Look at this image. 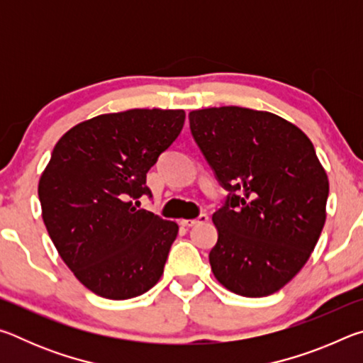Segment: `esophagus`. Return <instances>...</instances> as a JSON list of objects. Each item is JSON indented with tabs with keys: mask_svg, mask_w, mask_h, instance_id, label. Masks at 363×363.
Here are the masks:
<instances>
[{
	"mask_svg": "<svg viewBox=\"0 0 363 363\" xmlns=\"http://www.w3.org/2000/svg\"><path fill=\"white\" fill-rule=\"evenodd\" d=\"M206 220H208V214L201 213L200 216L195 218V219H182L181 220V225H184V227H194L196 224H203V223H206Z\"/></svg>",
	"mask_w": 363,
	"mask_h": 363,
	"instance_id": "esophagus-1",
	"label": "esophagus"
}]
</instances>
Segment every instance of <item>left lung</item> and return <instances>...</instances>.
Here are the masks:
<instances>
[{
    "label": "left lung",
    "mask_w": 363,
    "mask_h": 363,
    "mask_svg": "<svg viewBox=\"0 0 363 363\" xmlns=\"http://www.w3.org/2000/svg\"><path fill=\"white\" fill-rule=\"evenodd\" d=\"M189 120L229 192L213 214L214 277L240 296H269L314 251L327 218V173L309 138L274 113L230 106L194 110Z\"/></svg>",
    "instance_id": "left-lung-1"
}]
</instances>
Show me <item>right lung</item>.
I'll use <instances>...</instances> for the list:
<instances>
[{
	"label": "right lung",
	"instance_id": "1",
	"mask_svg": "<svg viewBox=\"0 0 363 363\" xmlns=\"http://www.w3.org/2000/svg\"><path fill=\"white\" fill-rule=\"evenodd\" d=\"M184 110L134 108L79 123L59 139L38 184L43 220L82 284L107 299L157 284L177 227L138 208L147 173L181 134Z\"/></svg>",
	"mask_w": 363,
	"mask_h": 363
}]
</instances>
